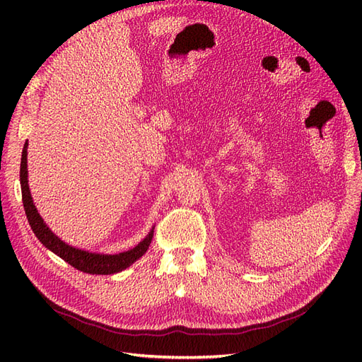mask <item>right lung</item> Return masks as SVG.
I'll list each match as a JSON object with an SVG mask.
<instances>
[{
	"label": "right lung",
	"mask_w": 362,
	"mask_h": 362,
	"mask_svg": "<svg viewBox=\"0 0 362 362\" xmlns=\"http://www.w3.org/2000/svg\"><path fill=\"white\" fill-rule=\"evenodd\" d=\"M27 148L28 141H25L23 149V157H21V190H23V202L24 210L28 218V223L33 229V233L39 238V242L49 249L54 254L59 255L62 259H64L75 267L76 270H81L84 273H90V275H112V273L122 272L124 269L129 267L134 261H137L141 255L148 250L151 240L154 237V228L151 229V233L141 240V242L129 249L127 252H120V254L115 255H105V254H96V252L83 250L78 247H74L68 243H64L51 229L43 222V218L37 213V208L33 204V198L30 194L28 187V170H27Z\"/></svg>",
	"instance_id": "obj_1"
}]
</instances>
